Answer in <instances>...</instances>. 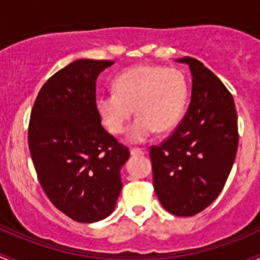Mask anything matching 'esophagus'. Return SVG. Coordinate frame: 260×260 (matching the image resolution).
<instances>
[{"label": "esophagus", "instance_id": "esophagus-1", "mask_svg": "<svg viewBox=\"0 0 260 260\" xmlns=\"http://www.w3.org/2000/svg\"><path fill=\"white\" fill-rule=\"evenodd\" d=\"M130 154L133 155V156H139V155L146 154V151H145V150H143V149L133 148V149H130Z\"/></svg>", "mask_w": 260, "mask_h": 260}]
</instances>
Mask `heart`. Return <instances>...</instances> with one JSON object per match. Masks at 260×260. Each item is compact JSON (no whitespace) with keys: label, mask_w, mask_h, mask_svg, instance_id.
<instances>
[{"label":"heart","mask_w":260,"mask_h":260,"mask_svg":"<svg viewBox=\"0 0 260 260\" xmlns=\"http://www.w3.org/2000/svg\"><path fill=\"white\" fill-rule=\"evenodd\" d=\"M112 87V92L96 98V111L109 133L120 135L135 109L138 117L127 133L131 144L145 143L156 131L173 130L188 104L185 75L161 65L141 63L126 69L115 77Z\"/></svg>","instance_id":"b5f03b06"}]
</instances>
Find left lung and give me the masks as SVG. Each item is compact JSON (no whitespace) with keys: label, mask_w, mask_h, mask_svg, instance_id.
<instances>
[{"label":"left lung","mask_w":260,"mask_h":260,"mask_svg":"<svg viewBox=\"0 0 260 260\" xmlns=\"http://www.w3.org/2000/svg\"><path fill=\"white\" fill-rule=\"evenodd\" d=\"M192 76L188 111L159 146H150L154 190L169 213L191 216L218 198L238 150V116L232 93L192 57L178 58Z\"/></svg>","instance_id":"left-lung-1"}]
</instances>
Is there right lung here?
Wrapping results in <instances>:
<instances>
[{
	"instance_id": "1",
	"label": "right lung",
	"mask_w": 260,
	"mask_h": 260,
	"mask_svg": "<svg viewBox=\"0 0 260 260\" xmlns=\"http://www.w3.org/2000/svg\"><path fill=\"white\" fill-rule=\"evenodd\" d=\"M114 61L76 60L50 77L31 111L28 148L40 184L58 210L95 223L115 209L126 146L103 126L96 80Z\"/></svg>"
}]
</instances>
